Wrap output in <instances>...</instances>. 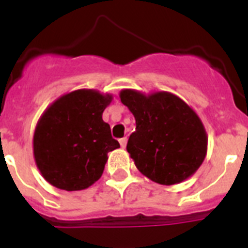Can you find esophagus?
<instances>
[{
	"label": "esophagus",
	"mask_w": 248,
	"mask_h": 248,
	"mask_svg": "<svg viewBox=\"0 0 248 248\" xmlns=\"http://www.w3.org/2000/svg\"><path fill=\"white\" fill-rule=\"evenodd\" d=\"M119 143H120V146H122V148H125L126 143H128V139H126V138H122V139L119 140Z\"/></svg>",
	"instance_id": "34e87169"
}]
</instances>
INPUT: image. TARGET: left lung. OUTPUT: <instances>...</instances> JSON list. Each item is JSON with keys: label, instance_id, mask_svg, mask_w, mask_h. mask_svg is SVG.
I'll use <instances>...</instances> for the list:
<instances>
[{"label": "left lung", "instance_id": "1", "mask_svg": "<svg viewBox=\"0 0 248 248\" xmlns=\"http://www.w3.org/2000/svg\"><path fill=\"white\" fill-rule=\"evenodd\" d=\"M119 97L135 118L126 150L141 174L175 185L198 171L207 153V134L191 107L169 92L123 89Z\"/></svg>", "mask_w": 248, "mask_h": 248}]
</instances>
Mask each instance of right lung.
Returning a JSON list of instances; mask_svg holds the SVG:
<instances>
[{
  "mask_svg": "<svg viewBox=\"0 0 248 248\" xmlns=\"http://www.w3.org/2000/svg\"><path fill=\"white\" fill-rule=\"evenodd\" d=\"M110 94L95 89L67 93L41 115L33 135L34 161L46 181L78 191L100 179L108 153L120 148L103 120Z\"/></svg>",
  "mask_w": 248,
  "mask_h": 248,
  "instance_id": "right-lung-1",
  "label": "right lung"
}]
</instances>
